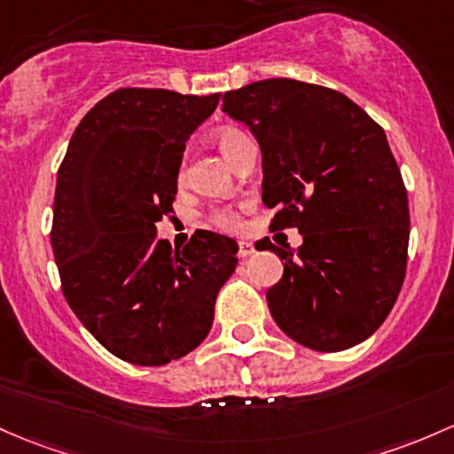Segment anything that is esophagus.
I'll use <instances>...</instances> for the list:
<instances>
[{
    "instance_id": "1",
    "label": "esophagus",
    "mask_w": 454,
    "mask_h": 454,
    "mask_svg": "<svg viewBox=\"0 0 454 454\" xmlns=\"http://www.w3.org/2000/svg\"><path fill=\"white\" fill-rule=\"evenodd\" d=\"M254 252H256V250H254V246L250 241H239V258L252 256Z\"/></svg>"
}]
</instances>
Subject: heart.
Returning <instances> with one entry per match:
<instances>
[{"mask_svg":"<svg viewBox=\"0 0 454 454\" xmlns=\"http://www.w3.org/2000/svg\"><path fill=\"white\" fill-rule=\"evenodd\" d=\"M243 137H246V133H241L239 129H219L217 131L215 142H217L219 151L226 154L228 161L232 159V153H235L237 144L241 142ZM181 176H183V168H181ZM213 222L222 228H237L239 226L237 215L232 211H228V208H219V211L213 213Z\"/></svg>","mask_w":454,"mask_h":454,"instance_id":"obj_1","label":"heart"}]
</instances>
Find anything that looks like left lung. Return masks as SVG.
<instances>
[{"label":"left lung","mask_w":454,"mask_h":454,"mask_svg":"<svg viewBox=\"0 0 454 454\" xmlns=\"http://www.w3.org/2000/svg\"><path fill=\"white\" fill-rule=\"evenodd\" d=\"M222 112L250 127L262 153L271 228L295 226L297 250L276 246L282 280L267 291L278 327L315 351H345L390 315L407 267L410 204L383 129L336 90L265 79L223 94Z\"/></svg>","instance_id":"obj_1"}]
</instances>
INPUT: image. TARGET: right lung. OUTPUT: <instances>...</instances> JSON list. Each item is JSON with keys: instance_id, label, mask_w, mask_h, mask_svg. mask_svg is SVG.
<instances>
[{"instance_id": "obj_1", "label": "right lung", "mask_w": 454, "mask_h": 454, "mask_svg": "<svg viewBox=\"0 0 454 454\" xmlns=\"http://www.w3.org/2000/svg\"><path fill=\"white\" fill-rule=\"evenodd\" d=\"M219 97L116 90L83 116L58 170L51 246L64 297L131 364L161 366L200 345L237 267L231 237L198 231L183 250L157 237L185 142Z\"/></svg>"}]
</instances>
